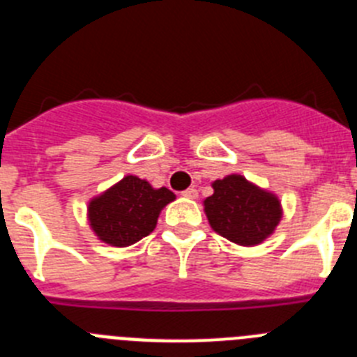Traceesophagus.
<instances>
[{"label": "esophagus", "mask_w": 357, "mask_h": 357, "mask_svg": "<svg viewBox=\"0 0 357 357\" xmlns=\"http://www.w3.org/2000/svg\"><path fill=\"white\" fill-rule=\"evenodd\" d=\"M182 197L189 198V200H195V198H198V191L195 188H189L185 191H182Z\"/></svg>", "instance_id": "1"}]
</instances>
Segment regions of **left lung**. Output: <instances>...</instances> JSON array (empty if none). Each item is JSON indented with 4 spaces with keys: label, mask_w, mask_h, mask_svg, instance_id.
<instances>
[{
    "label": "left lung",
    "mask_w": 357,
    "mask_h": 357,
    "mask_svg": "<svg viewBox=\"0 0 357 357\" xmlns=\"http://www.w3.org/2000/svg\"><path fill=\"white\" fill-rule=\"evenodd\" d=\"M214 193L204 200V211L214 232L241 247H255L275 232L282 206L275 193L243 175L218 178Z\"/></svg>",
    "instance_id": "left-lung-1"
}]
</instances>
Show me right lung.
I'll return each instance as SVG.
<instances>
[{
	"instance_id": "right-lung-1",
	"label": "right lung",
	"mask_w": 357,
	"mask_h": 357,
	"mask_svg": "<svg viewBox=\"0 0 357 357\" xmlns=\"http://www.w3.org/2000/svg\"><path fill=\"white\" fill-rule=\"evenodd\" d=\"M175 200L168 188H153L135 175L123 176L87 206L91 230L110 247H130L146 238L157 227L164 207Z\"/></svg>"
}]
</instances>
